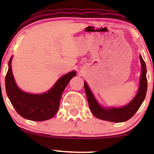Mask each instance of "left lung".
I'll return each instance as SVG.
<instances>
[{
    "label": "left lung",
    "instance_id": "8db88e82",
    "mask_svg": "<svg viewBox=\"0 0 154 154\" xmlns=\"http://www.w3.org/2000/svg\"><path fill=\"white\" fill-rule=\"evenodd\" d=\"M140 59L142 66V71L140 79L138 92L135 98L125 106L119 108H103L100 106L95 98L91 89L88 87V84L85 82V91L88 98L90 109L95 117L113 122H123L130 119L137 112L146 98L148 86L146 63L141 56H140Z\"/></svg>",
    "mask_w": 154,
    "mask_h": 154
}]
</instances>
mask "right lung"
<instances>
[{
	"mask_svg": "<svg viewBox=\"0 0 154 154\" xmlns=\"http://www.w3.org/2000/svg\"><path fill=\"white\" fill-rule=\"evenodd\" d=\"M12 56L6 76V91L11 103L22 117L32 121H45L54 116L59 108L61 95L76 72L62 76L51 89L43 94H31L22 91L16 84L11 70Z\"/></svg>",
	"mask_w": 154,
	"mask_h": 154,
	"instance_id": "right-lung-1",
	"label": "right lung"
}]
</instances>
